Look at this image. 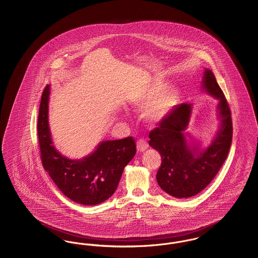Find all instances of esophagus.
<instances>
[{
  "label": "esophagus",
  "mask_w": 258,
  "mask_h": 258,
  "mask_svg": "<svg viewBox=\"0 0 258 258\" xmlns=\"http://www.w3.org/2000/svg\"><path fill=\"white\" fill-rule=\"evenodd\" d=\"M149 145H148L147 141L145 139H139L136 142V148L138 152H144L145 150H147Z\"/></svg>",
  "instance_id": "34e87169"
}]
</instances>
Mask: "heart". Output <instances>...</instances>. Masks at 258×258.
<instances>
[{"label":"heart","mask_w":258,"mask_h":258,"mask_svg":"<svg viewBox=\"0 0 258 258\" xmlns=\"http://www.w3.org/2000/svg\"><path fill=\"white\" fill-rule=\"evenodd\" d=\"M164 89V83H153L141 90L132 99L134 107L138 109L144 108L143 116L149 123L160 122L180 100L181 91L178 88H171L165 91Z\"/></svg>","instance_id":"b5f03b06"}]
</instances>
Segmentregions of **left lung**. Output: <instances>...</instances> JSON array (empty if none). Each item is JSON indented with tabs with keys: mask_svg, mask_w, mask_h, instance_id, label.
I'll list each match as a JSON object with an SVG mask.
<instances>
[{
	"mask_svg": "<svg viewBox=\"0 0 258 258\" xmlns=\"http://www.w3.org/2000/svg\"><path fill=\"white\" fill-rule=\"evenodd\" d=\"M202 88L219 99L221 126L211 145L201 151L188 145L184 132L189 123L192 104L176 105L149 135L150 146L160 152L157 173L160 187L172 197L187 198L203 190L226 160L233 135L231 111L212 71L205 70Z\"/></svg>",
	"mask_w": 258,
	"mask_h": 258,
	"instance_id": "left-lung-1",
	"label": "left lung"
}]
</instances>
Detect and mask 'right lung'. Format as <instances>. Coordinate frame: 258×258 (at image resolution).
Returning a JSON list of instances; mask_svg holds the SVG:
<instances>
[{
	"label": "right lung",
	"instance_id": "obj_1",
	"mask_svg": "<svg viewBox=\"0 0 258 258\" xmlns=\"http://www.w3.org/2000/svg\"><path fill=\"white\" fill-rule=\"evenodd\" d=\"M50 86L44 88L37 118L40 159L45 171L61 192L74 202L94 206L107 200L117 189L124 166L136 153L135 139L128 136L98 144L82 160H70L54 147L48 124Z\"/></svg>",
	"mask_w": 258,
	"mask_h": 258
}]
</instances>
